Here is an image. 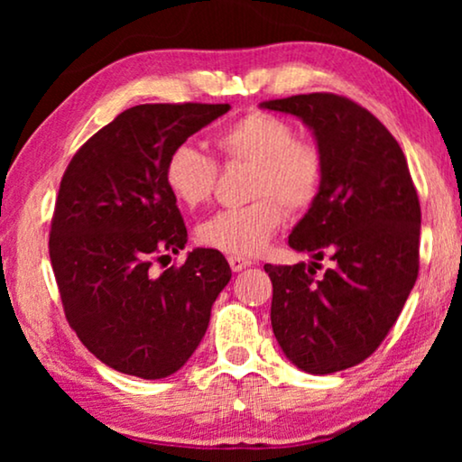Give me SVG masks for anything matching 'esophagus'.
I'll return each mask as SVG.
<instances>
[{"label":"esophagus","mask_w":462,"mask_h":462,"mask_svg":"<svg viewBox=\"0 0 462 462\" xmlns=\"http://www.w3.org/2000/svg\"><path fill=\"white\" fill-rule=\"evenodd\" d=\"M229 264H231V269L237 273V271L250 267L252 261H250V258H244V256H229Z\"/></svg>","instance_id":"34e87169"}]
</instances>
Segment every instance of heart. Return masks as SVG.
Masks as SVG:
<instances>
[{"mask_svg": "<svg viewBox=\"0 0 462 462\" xmlns=\"http://www.w3.org/2000/svg\"><path fill=\"white\" fill-rule=\"evenodd\" d=\"M214 144L226 163H250L248 198L254 201L214 214L198 226V239L225 254L254 256L286 220L283 206L300 214L318 201L326 174L324 155L315 143L296 138L288 119L267 111H248L218 132ZM217 180V162L195 144H176L163 163L168 191L189 208L208 204Z\"/></svg>", "mask_w": 462, "mask_h": 462, "instance_id": "1", "label": "heart"}]
</instances>
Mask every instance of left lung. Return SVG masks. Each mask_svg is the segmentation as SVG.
Here are the masks:
<instances>
[{
    "mask_svg": "<svg viewBox=\"0 0 462 462\" xmlns=\"http://www.w3.org/2000/svg\"><path fill=\"white\" fill-rule=\"evenodd\" d=\"M313 130L324 155L321 193L288 244L311 264H264L271 326L296 368L332 374L378 349L419 277L420 204L406 155L362 105L332 92L267 100ZM333 267L315 278L318 260Z\"/></svg>",
    "mask_w": 462,
    "mask_h": 462,
    "instance_id": "left-lung-1",
    "label": "left lung"
}]
</instances>
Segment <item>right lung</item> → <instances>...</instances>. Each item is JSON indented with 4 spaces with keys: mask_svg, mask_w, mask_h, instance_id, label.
<instances>
[{
    "mask_svg": "<svg viewBox=\"0 0 462 462\" xmlns=\"http://www.w3.org/2000/svg\"><path fill=\"white\" fill-rule=\"evenodd\" d=\"M229 109L136 105L88 138L62 174L50 261L69 326L113 370L147 381L180 370L231 280L229 263L212 248L189 252L180 267L153 269L187 244L163 182L166 157Z\"/></svg>",
    "mask_w": 462,
    "mask_h": 462,
    "instance_id": "obj_1",
    "label": "right lung"
}]
</instances>
